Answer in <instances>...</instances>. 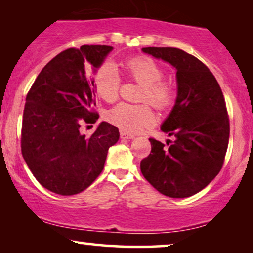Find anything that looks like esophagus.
I'll return each mask as SVG.
<instances>
[{"label":"esophagus","instance_id":"34e87169","mask_svg":"<svg viewBox=\"0 0 253 253\" xmlns=\"http://www.w3.org/2000/svg\"><path fill=\"white\" fill-rule=\"evenodd\" d=\"M120 136H121V138H122V139H132V138H134L133 134L124 132V131H121Z\"/></svg>","mask_w":253,"mask_h":253}]
</instances>
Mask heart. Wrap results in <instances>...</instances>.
Here are the masks:
<instances>
[{
    "mask_svg": "<svg viewBox=\"0 0 253 253\" xmlns=\"http://www.w3.org/2000/svg\"><path fill=\"white\" fill-rule=\"evenodd\" d=\"M121 65L127 78L143 84L139 100L144 103H119L109 110L108 120L122 131L134 133L154 122V113L147 102L165 110L174 102L176 91L170 82L164 79V69L153 58L137 55L124 60ZM93 87L99 98L107 102L115 101L121 88L119 75L110 65H102L93 76Z\"/></svg>",
    "mask_w": 253,
    "mask_h": 253,
    "instance_id": "b5f03b06",
    "label": "heart"
}]
</instances>
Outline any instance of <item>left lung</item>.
<instances>
[{
	"instance_id": "8db88e82",
	"label": "left lung",
	"mask_w": 253,
	"mask_h": 253,
	"mask_svg": "<svg viewBox=\"0 0 253 253\" xmlns=\"http://www.w3.org/2000/svg\"><path fill=\"white\" fill-rule=\"evenodd\" d=\"M143 51L176 68L177 99L161 130L175 137L170 145L150 138L151 153L140 161L148 183L171 198H186L210 184L222 168L229 141V116L223 93L198 58L172 47Z\"/></svg>"
}]
</instances>
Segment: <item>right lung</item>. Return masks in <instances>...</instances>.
<instances>
[{
    "label": "right lung",
    "instance_id": "1",
    "mask_svg": "<svg viewBox=\"0 0 253 253\" xmlns=\"http://www.w3.org/2000/svg\"><path fill=\"white\" fill-rule=\"evenodd\" d=\"M113 49L84 44L61 51L44 65L31 86L24 107L20 147L38 182L49 191L72 196L87 189L101 174L119 129L101 122L91 136L81 124L95 123V91L86 65L99 68Z\"/></svg>",
    "mask_w": 253,
    "mask_h": 253
}]
</instances>
